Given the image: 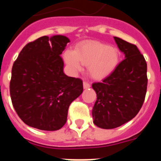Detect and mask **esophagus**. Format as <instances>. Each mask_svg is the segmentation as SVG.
Masks as SVG:
<instances>
[{
	"label": "esophagus",
	"mask_w": 161,
	"mask_h": 161,
	"mask_svg": "<svg viewBox=\"0 0 161 161\" xmlns=\"http://www.w3.org/2000/svg\"><path fill=\"white\" fill-rule=\"evenodd\" d=\"M83 85H84V89H89V88H90L91 86L90 84L87 81H84Z\"/></svg>",
	"instance_id": "esophagus-1"
}]
</instances>
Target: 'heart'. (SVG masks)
Instances as JSON below:
<instances>
[{"instance_id":"b5f03b06","label":"heart","mask_w":161,"mask_h":161,"mask_svg":"<svg viewBox=\"0 0 161 161\" xmlns=\"http://www.w3.org/2000/svg\"><path fill=\"white\" fill-rule=\"evenodd\" d=\"M119 50L99 42H89L77 47L75 52L68 51L64 59L75 71L80 70V64L89 66L90 76L101 80L109 76L119 63Z\"/></svg>"}]
</instances>
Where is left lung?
I'll return each instance as SVG.
<instances>
[{
	"label": "left lung",
	"mask_w": 161,
	"mask_h": 161,
	"mask_svg": "<svg viewBox=\"0 0 161 161\" xmlns=\"http://www.w3.org/2000/svg\"><path fill=\"white\" fill-rule=\"evenodd\" d=\"M125 59L102 82L92 87L97 93L93 123L103 129L122 126L136 116L144 102L147 86V63L135 44L114 37Z\"/></svg>",
	"instance_id": "left-lung-1"
}]
</instances>
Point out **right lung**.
<instances>
[{
	"instance_id": "obj_1",
	"label": "right lung",
	"mask_w": 161,
	"mask_h": 161,
	"mask_svg": "<svg viewBox=\"0 0 161 161\" xmlns=\"http://www.w3.org/2000/svg\"><path fill=\"white\" fill-rule=\"evenodd\" d=\"M67 37L42 36L22 48L14 61L9 84L11 101L28 126L57 130L67 122L70 104L83 92V81L64 73L60 55Z\"/></svg>"
}]
</instances>
